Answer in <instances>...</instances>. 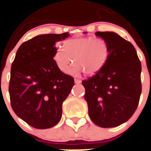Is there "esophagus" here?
I'll list each match as a JSON object with an SVG mask.
<instances>
[{"mask_svg":"<svg viewBox=\"0 0 151 151\" xmlns=\"http://www.w3.org/2000/svg\"><path fill=\"white\" fill-rule=\"evenodd\" d=\"M74 83H75L76 84H80V83H81V80H79V79H74Z\"/></svg>","mask_w":151,"mask_h":151,"instance_id":"obj_1","label":"esophagus"}]
</instances>
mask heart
Here are the masks:
<instances>
[{"label": "heart", "instance_id": "obj_1", "mask_svg": "<svg viewBox=\"0 0 151 151\" xmlns=\"http://www.w3.org/2000/svg\"><path fill=\"white\" fill-rule=\"evenodd\" d=\"M108 47L105 40L100 37H82L68 39L63 48H58L54 55L58 68L66 72L72 62L74 66L68 71L71 74L85 72L93 75L99 72L106 63Z\"/></svg>", "mask_w": 151, "mask_h": 151}]
</instances>
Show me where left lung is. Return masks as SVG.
Segmentation results:
<instances>
[{"mask_svg":"<svg viewBox=\"0 0 151 151\" xmlns=\"http://www.w3.org/2000/svg\"><path fill=\"white\" fill-rule=\"evenodd\" d=\"M108 47L102 69L82 82L89 117L101 128L128 121L137 110L142 93V65L134 46L117 34L96 32Z\"/></svg>","mask_w":151,"mask_h":151,"instance_id":"1","label":"left lung"}]
</instances>
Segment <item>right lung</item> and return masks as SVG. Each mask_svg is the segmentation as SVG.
Segmentation results:
<instances>
[{"label": "right lung", "mask_w": 151, "mask_h": 151, "mask_svg": "<svg viewBox=\"0 0 151 151\" xmlns=\"http://www.w3.org/2000/svg\"><path fill=\"white\" fill-rule=\"evenodd\" d=\"M68 32L36 36L22 43L11 66L9 92L12 110L32 127L46 129L56 125L62 105L74 85L54 60L56 43Z\"/></svg>", "instance_id": "1"}]
</instances>
